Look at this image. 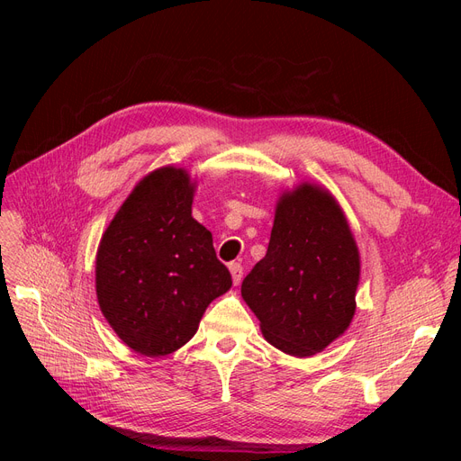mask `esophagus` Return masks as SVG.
I'll list each match as a JSON object with an SVG mask.
<instances>
[{"instance_id":"esophagus-1","label":"esophagus","mask_w":461,"mask_h":461,"mask_svg":"<svg viewBox=\"0 0 461 461\" xmlns=\"http://www.w3.org/2000/svg\"><path fill=\"white\" fill-rule=\"evenodd\" d=\"M229 271H230V275H232V283L234 285H240V281H242V271H244V267L240 263H230L229 265Z\"/></svg>"}]
</instances>
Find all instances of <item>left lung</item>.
<instances>
[{
	"label": "left lung",
	"instance_id": "left-lung-1",
	"mask_svg": "<svg viewBox=\"0 0 461 461\" xmlns=\"http://www.w3.org/2000/svg\"><path fill=\"white\" fill-rule=\"evenodd\" d=\"M359 252L332 194L302 183L276 202L267 254L242 283L265 340L285 354L313 356L350 327Z\"/></svg>",
	"mask_w": 461,
	"mask_h": 461
}]
</instances>
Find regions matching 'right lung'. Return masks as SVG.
Instances as JSON below:
<instances>
[{
  "instance_id": "1",
  "label": "right lung",
  "mask_w": 461,
  "mask_h": 461,
  "mask_svg": "<svg viewBox=\"0 0 461 461\" xmlns=\"http://www.w3.org/2000/svg\"><path fill=\"white\" fill-rule=\"evenodd\" d=\"M194 185L173 165L146 175L97 248L100 310L117 337L148 357L185 346L207 305L232 286L212 232L192 217Z\"/></svg>"
}]
</instances>
